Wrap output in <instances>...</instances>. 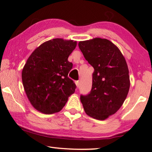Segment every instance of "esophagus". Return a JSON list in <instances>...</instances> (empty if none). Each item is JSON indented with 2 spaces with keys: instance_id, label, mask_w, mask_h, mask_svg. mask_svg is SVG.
Listing matches in <instances>:
<instances>
[{
  "instance_id": "34e87169",
  "label": "esophagus",
  "mask_w": 152,
  "mask_h": 152,
  "mask_svg": "<svg viewBox=\"0 0 152 152\" xmlns=\"http://www.w3.org/2000/svg\"><path fill=\"white\" fill-rule=\"evenodd\" d=\"M75 83H76V85L77 88H78V87H79V81L78 80V81H75Z\"/></svg>"
}]
</instances>
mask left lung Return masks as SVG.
Here are the masks:
<instances>
[{
    "label": "left lung",
    "mask_w": 152,
    "mask_h": 152,
    "mask_svg": "<svg viewBox=\"0 0 152 152\" xmlns=\"http://www.w3.org/2000/svg\"><path fill=\"white\" fill-rule=\"evenodd\" d=\"M85 59L94 68L92 89L81 96L86 114L105 120L123 104L130 89L126 61L119 49L110 41L99 37L78 43Z\"/></svg>",
    "instance_id": "1"
}]
</instances>
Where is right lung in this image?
Returning <instances> with one entry per match:
<instances>
[{
	"instance_id": "1",
	"label": "right lung",
	"mask_w": 152,
	"mask_h": 152,
	"mask_svg": "<svg viewBox=\"0 0 152 152\" xmlns=\"http://www.w3.org/2000/svg\"><path fill=\"white\" fill-rule=\"evenodd\" d=\"M77 42L56 38L43 43L26 61L22 72L24 89L34 108L44 114L59 112L76 86L68 74V61Z\"/></svg>"
}]
</instances>
